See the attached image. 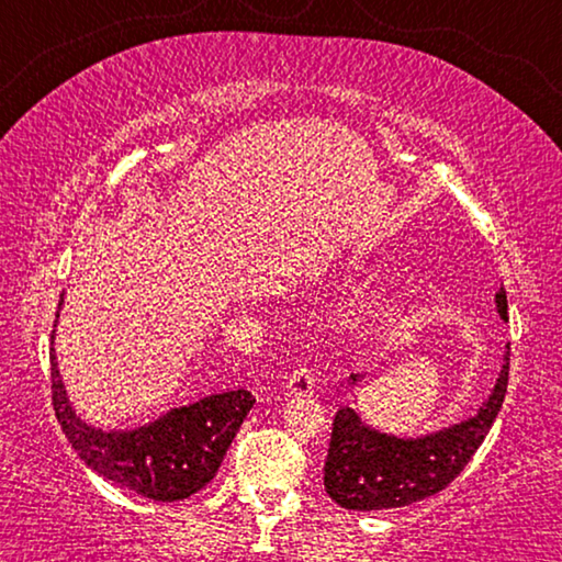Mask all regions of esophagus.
I'll return each mask as SVG.
<instances>
[{"label": "esophagus", "mask_w": 562, "mask_h": 562, "mask_svg": "<svg viewBox=\"0 0 562 562\" xmlns=\"http://www.w3.org/2000/svg\"><path fill=\"white\" fill-rule=\"evenodd\" d=\"M288 392L292 396H312L315 394V376H312L310 369H294L288 379Z\"/></svg>", "instance_id": "1"}]
</instances>
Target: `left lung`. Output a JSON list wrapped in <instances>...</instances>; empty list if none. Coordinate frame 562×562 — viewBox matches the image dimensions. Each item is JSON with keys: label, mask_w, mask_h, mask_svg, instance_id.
I'll use <instances>...</instances> for the list:
<instances>
[{"label": "left lung", "mask_w": 562, "mask_h": 562, "mask_svg": "<svg viewBox=\"0 0 562 562\" xmlns=\"http://www.w3.org/2000/svg\"><path fill=\"white\" fill-rule=\"evenodd\" d=\"M496 307L498 315L508 319V300L503 288L496 292ZM508 367L510 345L503 355L496 386L475 416L418 439H398L376 431L361 422L355 408L341 406L331 424L325 461L329 498L349 510H386L443 491L479 451L496 422L508 389ZM349 379L357 384L361 376L351 374Z\"/></svg>", "instance_id": "obj_1"}]
</instances>
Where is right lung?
Returning <instances> with one entry per match:
<instances>
[{
	"mask_svg": "<svg viewBox=\"0 0 562 562\" xmlns=\"http://www.w3.org/2000/svg\"><path fill=\"white\" fill-rule=\"evenodd\" d=\"M64 294L59 300L61 310ZM59 317V312H56ZM52 404L66 439L81 461L106 481L150 501H183L213 481L237 429L255 404L247 389L211 394L201 402L170 408L133 431H103L81 422L71 408L54 355Z\"/></svg>",
	"mask_w": 562,
	"mask_h": 562,
	"instance_id": "add662e5",
	"label": "right lung"
}]
</instances>
